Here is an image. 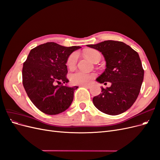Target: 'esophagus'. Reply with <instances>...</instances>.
I'll return each instance as SVG.
<instances>
[{
  "instance_id": "obj_1",
  "label": "esophagus",
  "mask_w": 160,
  "mask_h": 160,
  "mask_svg": "<svg viewBox=\"0 0 160 160\" xmlns=\"http://www.w3.org/2000/svg\"><path fill=\"white\" fill-rule=\"evenodd\" d=\"M81 87H83V88H87V89L90 88V86L88 85H81Z\"/></svg>"
}]
</instances>
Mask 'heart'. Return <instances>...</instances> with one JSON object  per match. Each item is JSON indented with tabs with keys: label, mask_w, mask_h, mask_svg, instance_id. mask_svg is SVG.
Wrapping results in <instances>:
<instances>
[{
	"label": "heart",
	"mask_w": 160,
	"mask_h": 160,
	"mask_svg": "<svg viewBox=\"0 0 160 160\" xmlns=\"http://www.w3.org/2000/svg\"><path fill=\"white\" fill-rule=\"evenodd\" d=\"M85 57L88 58L91 61L94 62L98 57H101V54L99 51L95 49H86L83 52ZM77 60V53L73 52L69 57L67 61V65L69 68L73 67L76 64ZM93 73H87L82 71H76L70 75V81L73 85H85L89 83V82L95 77Z\"/></svg>",
	"instance_id": "obj_1"
}]
</instances>
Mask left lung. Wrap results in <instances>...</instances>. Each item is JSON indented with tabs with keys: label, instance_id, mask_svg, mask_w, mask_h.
I'll list each match as a JSON object with an SVG mask.
<instances>
[{
	"label": "left lung",
	"instance_id": "1",
	"mask_svg": "<svg viewBox=\"0 0 160 160\" xmlns=\"http://www.w3.org/2000/svg\"><path fill=\"white\" fill-rule=\"evenodd\" d=\"M89 47L103 55L106 68L96 81L109 88H101V93L93 98L94 105L101 112L116 115L129 109L139 95L144 70L138 53L121 41H105Z\"/></svg>",
	"mask_w": 160,
	"mask_h": 160
}]
</instances>
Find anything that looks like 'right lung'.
Instances as JSON below:
<instances>
[{
  "label": "right lung",
  "instance_id": "1",
  "mask_svg": "<svg viewBox=\"0 0 160 160\" xmlns=\"http://www.w3.org/2000/svg\"><path fill=\"white\" fill-rule=\"evenodd\" d=\"M80 48L44 43L31 49L23 63L24 88L32 103L44 113L59 114L71 105L78 87L63 85L69 82L66 63L71 53Z\"/></svg>",
  "mask_w": 160,
  "mask_h": 160
}]
</instances>
